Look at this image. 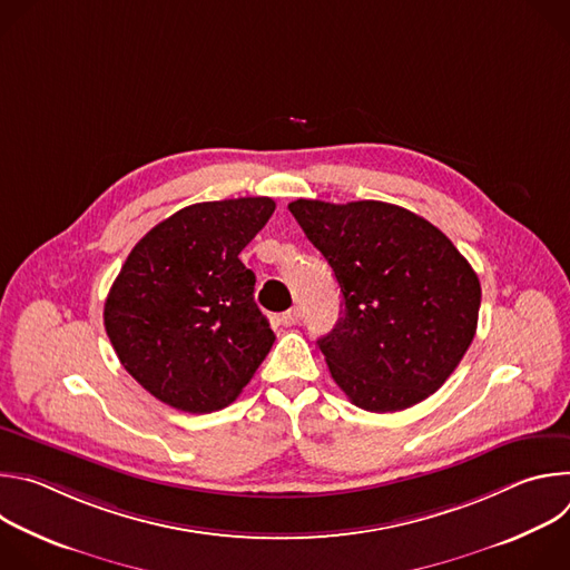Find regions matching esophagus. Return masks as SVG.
<instances>
[{
    "label": "esophagus",
    "mask_w": 570,
    "mask_h": 570,
    "mask_svg": "<svg viewBox=\"0 0 570 570\" xmlns=\"http://www.w3.org/2000/svg\"><path fill=\"white\" fill-rule=\"evenodd\" d=\"M299 322V308H288L282 313V324L284 327H293V324Z\"/></svg>",
    "instance_id": "1"
}]
</instances>
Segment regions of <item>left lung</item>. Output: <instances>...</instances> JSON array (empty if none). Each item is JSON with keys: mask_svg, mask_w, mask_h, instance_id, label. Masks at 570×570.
<instances>
[{"mask_svg": "<svg viewBox=\"0 0 570 570\" xmlns=\"http://www.w3.org/2000/svg\"><path fill=\"white\" fill-rule=\"evenodd\" d=\"M330 262L343 317L317 338L350 401L370 413L411 409L442 387L466 354L480 282L426 218L379 200L288 205Z\"/></svg>", "mask_w": 570, "mask_h": 570, "instance_id": "1", "label": "left lung"}]
</instances>
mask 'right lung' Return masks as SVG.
I'll return each instance as SVG.
<instances>
[{
	"instance_id": "add662e5",
	"label": "right lung",
	"mask_w": 570,
	"mask_h": 570,
	"mask_svg": "<svg viewBox=\"0 0 570 570\" xmlns=\"http://www.w3.org/2000/svg\"><path fill=\"white\" fill-rule=\"evenodd\" d=\"M275 212L266 196L189 205L130 250L104 308L126 372L185 413L229 405L268 356L275 334L238 259Z\"/></svg>"
}]
</instances>
